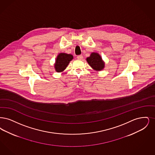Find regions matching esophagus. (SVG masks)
<instances>
[{
    "label": "esophagus",
    "instance_id": "1",
    "mask_svg": "<svg viewBox=\"0 0 155 155\" xmlns=\"http://www.w3.org/2000/svg\"><path fill=\"white\" fill-rule=\"evenodd\" d=\"M83 55H78V57H77V58L78 59V60H81L82 59H83Z\"/></svg>",
    "mask_w": 155,
    "mask_h": 155
}]
</instances>
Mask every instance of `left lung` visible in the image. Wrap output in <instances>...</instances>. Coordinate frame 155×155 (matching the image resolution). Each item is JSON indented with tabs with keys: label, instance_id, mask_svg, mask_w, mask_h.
I'll use <instances>...</instances> for the list:
<instances>
[{
	"label": "left lung",
	"instance_id": "obj_1",
	"mask_svg": "<svg viewBox=\"0 0 155 155\" xmlns=\"http://www.w3.org/2000/svg\"><path fill=\"white\" fill-rule=\"evenodd\" d=\"M86 61L89 65L96 71H101L105 68V62L97 53H91L90 57L86 58Z\"/></svg>",
	"mask_w": 155,
	"mask_h": 155
}]
</instances>
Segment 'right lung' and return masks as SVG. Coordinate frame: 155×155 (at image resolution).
<instances>
[{"mask_svg":"<svg viewBox=\"0 0 155 155\" xmlns=\"http://www.w3.org/2000/svg\"><path fill=\"white\" fill-rule=\"evenodd\" d=\"M74 56L71 54L61 53L58 54L54 63V68L57 72H63L67 67L70 61L72 60Z\"/></svg>","mask_w":155,"mask_h":155,"instance_id":"obj_1","label":"right lung"}]
</instances>
